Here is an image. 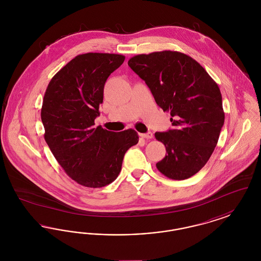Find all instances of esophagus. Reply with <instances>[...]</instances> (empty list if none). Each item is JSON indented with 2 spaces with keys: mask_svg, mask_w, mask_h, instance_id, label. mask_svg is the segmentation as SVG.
I'll list each match as a JSON object with an SVG mask.
<instances>
[{
  "mask_svg": "<svg viewBox=\"0 0 261 261\" xmlns=\"http://www.w3.org/2000/svg\"><path fill=\"white\" fill-rule=\"evenodd\" d=\"M140 136L142 137V138H145V139H152V133L151 132H148V133H145V134H140Z\"/></svg>",
  "mask_w": 261,
  "mask_h": 261,
  "instance_id": "34e87169",
  "label": "esophagus"
}]
</instances>
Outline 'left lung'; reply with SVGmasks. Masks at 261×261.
<instances>
[{"label":"left lung","instance_id":"obj_1","mask_svg":"<svg viewBox=\"0 0 261 261\" xmlns=\"http://www.w3.org/2000/svg\"><path fill=\"white\" fill-rule=\"evenodd\" d=\"M128 65L146 82L158 106L171 115L173 128L154 134L166 149L156 168L173 180L198 173L210 160L224 124L218 85L199 62L176 50L137 55Z\"/></svg>","mask_w":261,"mask_h":261}]
</instances>
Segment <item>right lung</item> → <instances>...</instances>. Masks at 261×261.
Listing matches in <instances>:
<instances>
[{
	"instance_id": "obj_1",
	"label": "right lung",
	"mask_w": 261,
	"mask_h": 261,
	"mask_svg": "<svg viewBox=\"0 0 261 261\" xmlns=\"http://www.w3.org/2000/svg\"><path fill=\"white\" fill-rule=\"evenodd\" d=\"M124 60L116 54L78 55L50 79L45 92L41 109L45 141L65 173L82 186L113 182L125 152L139 141L133 129L94 128L105 83Z\"/></svg>"
}]
</instances>
